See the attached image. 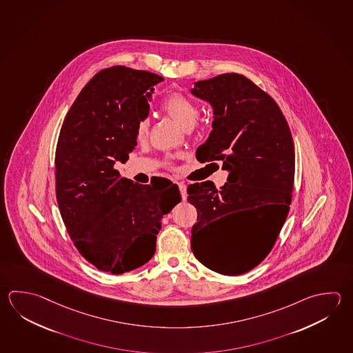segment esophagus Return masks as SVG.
I'll return each mask as SVG.
<instances>
[{
  "label": "esophagus",
  "mask_w": 353,
  "mask_h": 353,
  "mask_svg": "<svg viewBox=\"0 0 353 353\" xmlns=\"http://www.w3.org/2000/svg\"><path fill=\"white\" fill-rule=\"evenodd\" d=\"M179 188H180L181 196H182V200L186 201L187 199V188L185 183L179 182Z\"/></svg>",
  "instance_id": "esophagus-1"
}]
</instances>
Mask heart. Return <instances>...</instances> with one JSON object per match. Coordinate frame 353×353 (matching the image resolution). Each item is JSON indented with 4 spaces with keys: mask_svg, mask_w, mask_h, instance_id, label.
Returning <instances> with one entry per match:
<instances>
[{
    "mask_svg": "<svg viewBox=\"0 0 353 353\" xmlns=\"http://www.w3.org/2000/svg\"><path fill=\"white\" fill-rule=\"evenodd\" d=\"M162 110L176 121L182 128L190 130L196 123L199 117V107L180 92L170 93L165 100L162 101ZM150 122L146 117H140L136 123V136L137 139H145L148 132Z\"/></svg>",
    "mask_w": 353,
    "mask_h": 353,
    "instance_id": "b5f03b06",
    "label": "heart"
}]
</instances>
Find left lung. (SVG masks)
I'll use <instances>...</instances> for the list:
<instances>
[{
  "label": "left lung",
  "instance_id": "1",
  "mask_svg": "<svg viewBox=\"0 0 353 353\" xmlns=\"http://www.w3.org/2000/svg\"><path fill=\"white\" fill-rule=\"evenodd\" d=\"M191 93L207 101L214 114L213 130L196 157L221 161L230 173L220 190L211 181L187 187L199 221L191 248L210 270L237 276L266 259L286 221L294 179L292 134L279 105L243 74L197 81ZM243 212L258 214L261 230L242 245H228L223 221Z\"/></svg>",
  "mask_w": 353,
  "mask_h": 353
}]
</instances>
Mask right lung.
I'll return each mask as SVG.
<instances>
[{
  "label": "right lung",
  "mask_w": 353,
  "mask_h": 353,
  "mask_svg": "<svg viewBox=\"0 0 353 353\" xmlns=\"http://www.w3.org/2000/svg\"><path fill=\"white\" fill-rule=\"evenodd\" d=\"M159 74L113 66L82 88L61 127L56 147V197L71 240L85 260L121 274L152 259L163 214L181 202L173 185L159 191L114 170L136 142Z\"/></svg>",
  "instance_id": "1"
}]
</instances>
